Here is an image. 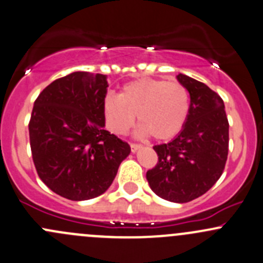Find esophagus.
Returning a JSON list of instances; mask_svg holds the SVG:
<instances>
[{"label": "esophagus", "instance_id": "34e87169", "mask_svg": "<svg viewBox=\"0 0 263 263\" xmlns=\"http://www.w3.org/2000/svg\"><path fill=\"white\" fill-rule=\"evenodd\" d=\"M129 146H131L132 153H136V151L139 150L140 147H141V145H140V144H134V142H132V144H129Z\"/></svg>", "mask_w": 263, "mask_h": 263}]
</instances>
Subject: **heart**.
<instances>
[{"label":"heart","mask_w":263,"mask_h":263,"mask_svg":"<svg viewBox=\"0 0 263 263\" xmlns=\"http://www.w3.org/2000/svg\"><path fill=\"white\" fill-rule=\"evenodd\" d=\"M191 109L188 90L179 82L139 79L122 87L119 95H105L103 115L109 131L124 135L134 126L135 117L140 134L158 141L176 137L187 122Z\"/></svg>","instance_id":"1"}]
</instances>
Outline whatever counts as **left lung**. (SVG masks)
Wrapping results in <instances>:
<instances>
[{"label":"left lung","instance_id":"obj_1","mask_svg":"<svg viewBox=\"0 0 263 263\" xmlns=\"http://www.w3.org/2000/svg\"><path fill=\"white\" fill-rule=\"evenodd\" d=\"M177 79L190 92V115L176 139L154 146L158 163L146 179L159 197L184 203L208 192L224 172L229 122L219 94L183 73Z\"/></svg>","mask_w":263,"mask_h":263}]
</instances>
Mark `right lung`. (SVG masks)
Wrapping results in <instances>:
<instances>
[{"label": "right lung", "mask_w": 263, "mask_h": 263, "mask_svg": "<svg viewBox=\"0 0 263 263\" xmlns=\"http://www.w3.org/2000/svg\"><path fill=\"white\" fill-rule=\"evenodd\" d=\"M107 87L105 75L79 71L53 81L34 103L29 137L36 173L68 200L104 193L131 151L104 129Z\"/></svg>", "instance_id": "right-lung-1"}]
</instances>
